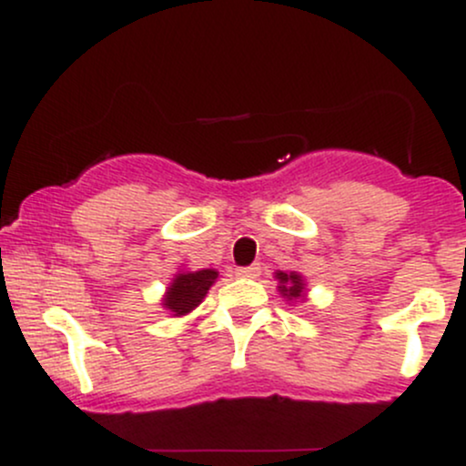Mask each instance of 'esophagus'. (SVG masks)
I'll use <instances>...</instances> for the list:
<instances>
[{"label":"esophagus","mask_w":466,"mask_h":466,"mask_svg":"<svg viewBox=\"0 0 466 466\" xmlns=\"http://www.w3.org/2000/svg\"><path fill=\"white\" fill-rule=\"evenodd\" d=\"M238 278H258L260 276V265L254 263V265H248V267H237V271H234Z\"/></svg>","instance_id":"1"}]
</instances>
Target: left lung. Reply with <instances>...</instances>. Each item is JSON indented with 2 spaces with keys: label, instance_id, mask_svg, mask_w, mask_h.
<instances>
[{
  "label": "left lung",
  "instance_id": "obj_1",
  "mask_svg": "<svg viewBox=\"0 0 466 466\" xmlns=\"http://www.w3.org/2000/svg\"><path fill=\"white\" fill-rule=\"evenodd\" d=\"M278 280L282 282L280 285V293L289 300H298L302 296V278L298 274H278Z\"/></svg>",
  "mask_w": 466,
  "mask_h": 466
}]
</instances>
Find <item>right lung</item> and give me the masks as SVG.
Instances as JSON below:
<instances>
[{
	"label": "right lung",
	"mask_w": 466,
	"mask_h": 466,
	"mask_svg": "<svg viewBox=\"0 0 466 466\" xmlns=\"http://www.w3.org/2000/svg\"><path fill=\"white\" fill-rule=\"evenodd\" d=\"M217 271L201 269V271H188V274H179L168 287L164 304L175 315H184L199 307V302L206 298L208 289L217 280Z\"/></svg>",
	"instance_id": "add662e5"
}]
</instances>
